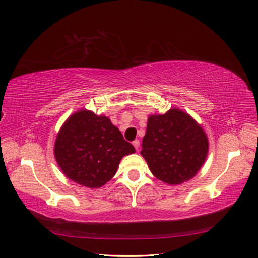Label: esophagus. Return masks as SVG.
I'll return each mask as SVG.
<instances>
[{
  "label": "esophagus",
  "instance_id": "esophagus-1",
  "mask_svg": "<svg viewBox=\"0 0 258 258\" xmlns=\"http://www.w3.org/2000/svg\"><path fill=\"white\" fill-rule=\"evenodd\" d=\"M133 146L135 147L136 151H139V150H140V141H139V140H135V141L133 142Z\"/></svg>",
  "mask_w": 258,
  "mask_h": 258
}]
</instances>
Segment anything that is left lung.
I'll return each mask as SVG.
<instances>
[{"instance_id":"left-lung-1","label":"left lung","mask_w":258,"mask_h":258,"mask_svg":"<svg viewBox=\"0 0 258 258\" xmlns=\"http://www.w3.org/2000/svg\"><path fill=\"white\" fill-rule=\"evenodd\" d=\"M207 153V136L187 113L171 108L147 119L141 155L153 175L162 182L178 185L193 178Z\"/></svg>"}]
</instances>
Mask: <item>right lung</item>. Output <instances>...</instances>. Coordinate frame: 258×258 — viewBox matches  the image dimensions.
Masks as SVG:
<instances>
[{
	"mask_svg": "<svg viewBox=\"0 0 258 258\" xmlns=\"http://www.w3.org/2000/svg\"><path fill=\"white\" fill-rule=\"evenodd\" d=\"M135 153L108 117L87 109L65 120L54 145V155L65 176L90 188H98L116 174L125 155Z\"/></svg>",
	"mask_w": 258,
	"mask_h": 258,
	"instance_id": "right-lung-1",
	"label": "right lung"
}]
</instances>
